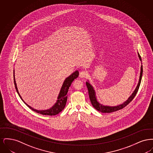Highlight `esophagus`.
<instances>
[{
  "instance_id": "1",
  "label": "esophagus",
  "mask_w": 153,
  "mask_h": 153,
  "mask_svg": "<svg viewBox=\"0 0 153 153\" xmlns=\"http://www.w3.org/2000/svg\"><path fill=\"white\" fill-rule=\"evenodd\" d=\"M79 76L81 78H87L88 77L87 72L85 71H82L80 72Z\"/></svg>"
}]
</instances>
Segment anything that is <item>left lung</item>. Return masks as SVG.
Masks as SVG:
<instances>
[{
  "label": "left lung",
  "mask_w": 153,
  "mask_h": 153,
  "mask_svg": "<svg viewBox=\"0 0 153 153\" xmlns=\"http://www.w3.org/2000/svg\"><path fill=\"white\" fill-rule=\"evenodd\" d=\"M138 57L140 60L142 61V59L140 57V56L139 55V53H138ZM142 73H143V66L142 65L141 66L140 68V76H139V80L138 84L135 88V91L132 94V95L130 96V97L128 99V100L126 102H123L122 104L115 106V107H110V106H106V105H103L101 104H100L99 102H97V99L96 97V94H95V90L92 86L89 84V82H86V85L87 87L88 90V94H89V99L91 102L92 105L93 107L95 108V109H97V111L102 112V113H110L112 112H115L118 111L119 109H122L124 107H125L126 105H127L130 102L133 100L134 97L135 96L136 94H137L139 88L140 86V82H141V80H142Z\"/></svg>",
  "instance_id": "left-lung-1"
}]
</instances>
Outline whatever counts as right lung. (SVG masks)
Returning <instances> with one entry per match:
<instances>
[{"mask_svg":"<svg viewBox=\"0 0 153 153\" xmlns=\"http://www.w3.org/2000/svg\"><path fill=\"white\" fill-rule=\"evenodd\" d=\"M79 75V71H76L74 73H72L71 75H70L68 78L66 79L64 81V82L63 83V85H62V87H61V91L59 92V94L58 98H57L58 100H57L56 103L51 107V108L46 109V110L40 111V110L34 109L33 108H32L31 107L29 106L28 104H27L25 102L23 101V100L22 99L21 95L19 94V92L18 91V88L16 87V84L15 79L14 71V81L15 87V89L16 90V92H17L18 94L19 95V97L22 99V101L24 102L25 103V104L28 107H29L30 109L35 111L36 112H37V113L40 114H42V115L53 116V115H57L60 112H61L63 109H64V108L65 107L66 101H67V97H68L67 94H68V92L69 91V88L70 87V86L71 85L73 81L78 77Z\"/></svg>","mask_w":153,"mask_h":153,"instance_id":"obj_1","label":"right lung"}]
</instances>
